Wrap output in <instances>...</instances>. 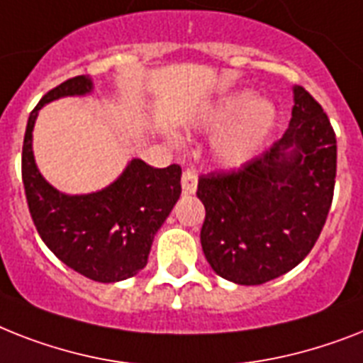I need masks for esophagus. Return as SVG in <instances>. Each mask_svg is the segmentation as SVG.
I'll list each match as a JSON object with an SVG mask.
<instances>
[{
	"mask_svg": "<svg viewBox=\"0 0 363 363\" xmlns=\"http://www.w3.org/2000/svg\"><path fill=\"white\" fill-rule=\"evenodd\" d=\"M182 191L184 194H196L197 190V175L196 172H191V169H186V172L182 173Z\"/></svg>",
	"mask_w": 363,
	"mask_h": 363,
	"instance_id": "34e87169",
	"label": "esophagus"
}]
</instances>
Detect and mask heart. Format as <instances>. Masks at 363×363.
Returning a JSON list of instances; mask_svg holds the SVG:
<instances>
[{"mask_svg":"<svg viewBox=\"0 0 363 363\" xmlns=\"http://www.w3.org/2000/svg\"><path fill=\"white\" fill-rule=\"evenodd\" d=\"M276 108L255 91L238 89L207 104L190 121L194 130H218L211 141L214 160L223 167L248 164L276 126Z\"/></svg>","mask_w":363,"mask_h":363,"instance_id":"1","label":"heart"}]
</instances>
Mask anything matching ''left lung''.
I'll return each mask as SVG.
<instances>
[{"mask_svg":"<svg viewBox=\"0 0 363 363\" xmlns=\"http://www.w3.org/2000/svg\"><path fill=\"white\" fill-rule=\"evenodd\" d=\"M289 128L238 172L199 179L201 246L218 276L261 285L302 263L328 216L335 182L334 128L320 104L293 87Z\"/></svg>","mask_w":363,"mask_h":363,"instance_id":"left-lung-1","label":"left lung"}]
</instances>
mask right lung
I'll list each match as a JSON object with an SVG mask.
<instances>
[{
	"instance_id": "right-lung-1",
	"label": "right lung",
	"mask_w": 363,
	"mask_h": 363,
	"mask_svg": "<svg viewBox=\"0 0 363 363\" xmlns=\"http://www.w3.org/2000/svg\"><path fill=\"white\" fill-rule=\"evenodd\" d=\"M95 85L76 76L43 96L28 119L22 179L35 228L57 259L85 278L115 284L145 268L152 240L181 196V167L164 169L132 158L113 182L91 194H65L52 186L33 155L38 111L65 96H87Z\"/></svg>"
}]
</instances>
